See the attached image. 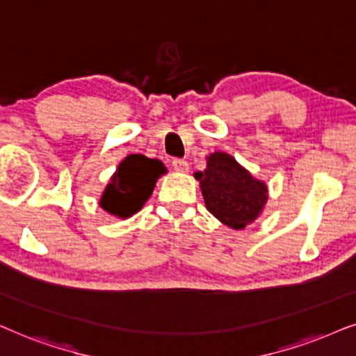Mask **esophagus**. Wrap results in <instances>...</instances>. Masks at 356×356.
Masks as SVG:
<instances>
[{"label":"esophagus","instance_id":"esophagus-1","mask_svg":"<svg viewBox=\"0 0 356 356\" xmlns=\"http://www.w3.org/2000/svg\"><path fill=\"white\" fill-rule=\"evenodd\" d=\"M172 168H174V170H177V172H187L188 163L186 159L175 158V159H172Z\"/></svg>","mask_w":356,"mask_h":356}]
</instances>
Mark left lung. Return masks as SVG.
<instances>
[{
    "mask_svg": "<svg viewBox=\"0 0 356 356\" xmlns=\"http://www.w3.org/2000/svg\"><path fill=\"white\" fill-rule=\"evenodd\" d=\"M208 211L234 229L252 222L267 202V186L255 181L233 156L213 153L207 169L197 172Z\"/></svg>",
    "mask_w": 356,
    "mask_h": 356,
    "instance_id": "1",
    "label": "left lung"
}]
</instances>
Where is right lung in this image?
I'll return each mask as SVG.
<instances>
[{
  "label": "right lung",
  "mask_w": 356,
  "mask_h": 356,
  "mask_svg": "<svg viewBox=\"0 0 356 356\" xmlns=\"http://www.w3.org/2000/svg\"><path fill=\"white\" fill-rule=\"evenodd\" d=\"M165 172L159 159L143 154H130L122 161L101 198V207L112 215L129 218L134 215L153 193L159 175Z\"/></svg>",
  "instance_id": "add662e5"
}]
</instances>
